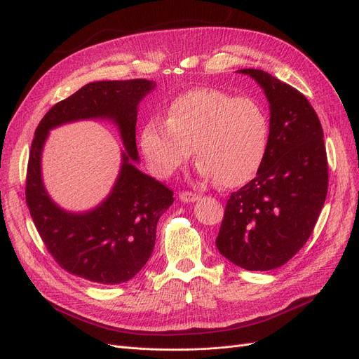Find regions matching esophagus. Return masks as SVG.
Here are the masks:
<instances>
[{"label":"esophagus","mask_w":359,"mask_h":359,"mask_svg":"<svg viewBox=\"0 0 359 359\" xmlns=\"http://www.w3.org/2000/svg\"><path fill=\"white\" fill-rule=\"evenodd\" d=\"M179 198L183 202H195L196 199H199V195L196 192H192V191H183V192L179 194Z\"/></svg>","instance_id":"esophagus-1"}]
</instances>
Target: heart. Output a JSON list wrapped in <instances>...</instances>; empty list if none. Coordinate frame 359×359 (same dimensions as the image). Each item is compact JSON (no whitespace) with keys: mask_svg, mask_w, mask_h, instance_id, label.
<instances>
[{"mask_svg":"<svg viewBox=\"0 0 359 359\" xmlns=\"http://www.w3.org/2000/svg\"><path fill=\"white\" fill-rule=\"evenodd\" d=\"M269 119L250 97L196 88L168 106L167 121L149 119L141 130L142 153L158 177L172 176L192 156L203 177L222 187L248 183L265 160Z\"/></svg>","mask_w":359,"mask_h":359,"instance_id":"b5f03b06","label":"heart"}]
</instances>
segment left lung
Masks as SVG:
<instances>
[{
  "label": "left lung",
  "mask_w": 359,
  "mask_h": 359,
  "mask_svg": "<svg viewBox=\"0 0 359 359\" xmlns=\"http://www.w3.org/2000/svg\"><path fill=\"white\" fill-rule=\"evenodd\" d=\"M271 104L265 160L255 179L233 192L215 240L222 256L248 271L276 269L311 236L327 195L322 123L303 93L255 68Z\"/></svg>",
  "instance_id": "obj_1"
}]
</instances>
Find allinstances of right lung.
Segmentation results:
<instances>
[{"label":"right lung","mask_w":359,"mask_h":359,"mask_svg":"<svg viewBox=\"0 0 359 359\" xmlns=\"http://www.w3.org/2000/svg\"><path fill=\"white\" fill-rule=\"evenodd\" d=\"M156 87L145 79L88 83L53 104L34 132L26 173V203L46 250L71 275L113 285L134 278L148 262L161 214L173 191L129 161L138 160L137 107ZM109 117L120 126L128 155L109 198L87 215H69L49 199L40 177V153L47 130L65 121Z\"/></svg>","instance_id":"right-lung-1"}]
</instances>
